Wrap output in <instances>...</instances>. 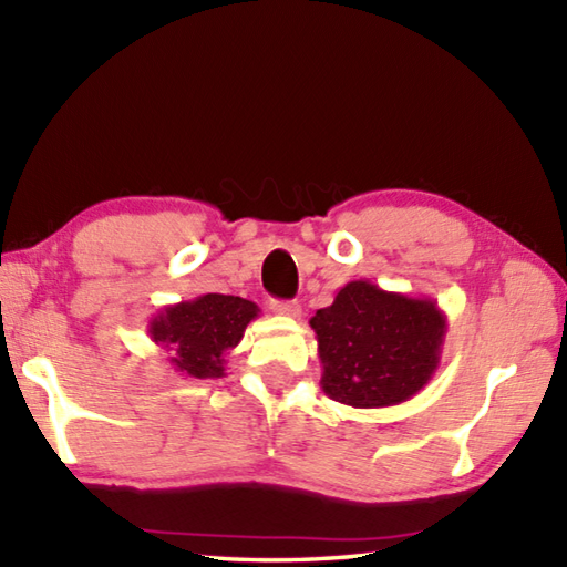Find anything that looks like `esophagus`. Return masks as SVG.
I'll return each instance as SVG.
<instances>
[{"label":"esophagus","instance_id":"obj_1","mask_svg":"<svg viewBox=\"0 0 567 567\" xmlns=\"http://www.w3.org/2000/svg\"><path fill=\"white\" fill-rule=\"evenodd\" d=\"M270 309L275 315L287 317V319H299V315H302V307H299V302H272Z\"/></svg>","mask_w":567,"mask_h":567}]
</instances>
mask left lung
I'll use <instances>...</instances> for the list:
<instances>
[{"label": "left lung", "mask_w": 567, "mask_h": 567, "mask_svg": "<svg viewBox=\"0 0 567 567\" xmlns=\"http://www.w3.org/2000/svg\"><path fill=\"white\" fill-rule=\"evenodd\" d=\"M317 334L321 391L351 408L405 403L440 365L447 317L430 297L351 280L309 319Z\"/></svg>", "instance_id": "obj_1"}]
</instances>
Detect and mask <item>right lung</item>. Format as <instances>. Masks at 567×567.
<instances>
[{
	"instance_id": "add662e5",
	"label": "right lung",
	"mask_w": 567,
	"mask_h": 567,
	"mask_svg": "<svg viewBox=\"0 0 567 567\" xmlns=\"http://www.w3.org/2000/svg\"><path fill=\"white\" fill-rule=\"evenodd\" d=\"M260 315L250 299L202 295L159 309L147 334L172 353L169 363L186 379H224L226 353L238 347L246 327Z\"/></svg>"
}]
</instances>
